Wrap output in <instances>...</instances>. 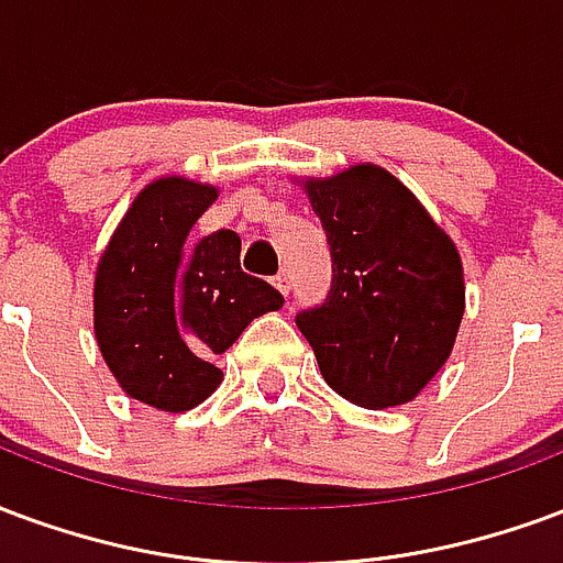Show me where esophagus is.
<instances>
[{"mask_svg":"<svg viewBox=\"0 0 563 563\" xmlns=\"http://www.w3.org/2000/svg\"><path fill=\"white\" fill-rule=\"evenodd\" d=\"M273 285L278 287V290H282V294H290V273H287V269H282V273H278L276 278H273Z\"/></svg>","mask_w":563,"mask_h":563,"instance_id":"34e87169","label":"esophagus"}]
</instances>
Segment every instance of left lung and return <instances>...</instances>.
<instances>
[{
    "instance_id": "1",
    "label": "left lung",
    "mask_w": 563,
    "mask_h": 563,
    "mask_svg": "<svg viewBox=\"0 0 563 563\" xmlns=\"http://www.w3.org/2000/svg\"><path fill=\"white\" fill-rule=\"evenodd\" d=\"M302 186L332 254L330 294L297 314L323 380L372 411L417 399L446 363L465 314L453 240L377 164Z\"/></svg>"
}]
</instances>
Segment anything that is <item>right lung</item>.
<instances>
[{
	"label": "right lung",
	"instance_id": "1",
	"mask_svg": "<svg viewBox=\"0 0 563 563\" xmlns=\"http://www.w3.org/2000/svg\"><path fill=\"white\" fill-rule=\"evenodd\" d=\"M219 188L162 176L134 197L96 269V339L131 399L183 413L221 384L212 363L285 297L245 276L240 236L191 240Z\"/></svg>",
	"mask_w": 563,
	"mask_h": 563
}]
</instances>
